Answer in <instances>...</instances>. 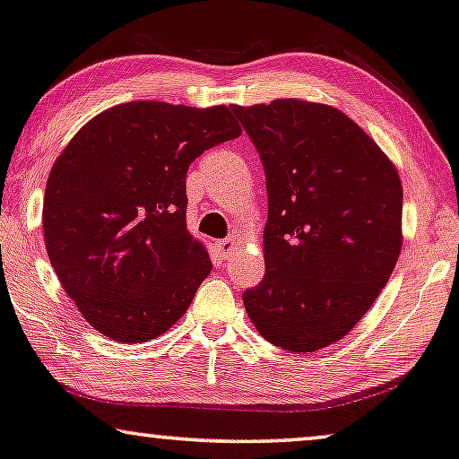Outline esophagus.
Wrapping results in <instances>:
<instances>
[{
	"label": "esophagus",
	"mask_w": 459,
	"mask_h": 459,
	"mask_svg": "<svg viewBox=\"0 0 459 459\" xmlns=\"http://www.w3.org/2000/svg\"><path fill=\"white\" fill-rule=\"evenodd\" d=\"M216 249L222 258L233 256L235 249H237V237H226V239L216 241Z\"/></svg>",
	"instance_id": "1"
}]
</instances>
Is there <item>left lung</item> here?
Wrapping results in <instances>:
<instances>
[{
	"mask_svg": "<svg viewBox=\"0 0 459 459\" xmlns=\"http://www.w3.org/2000/svg\"><path fill=\"white\" fill-rule=\"evenodd\" d=\"M264 165V277L243 305L294 353L336 343L367 316L403 247V184L368 133L333 106H230Z\"/></svg>",
	"mask_w": 459,
	"mask_h": 459,
	"instance_id": "8db88e82",
	"label": "left lung"
}]
</instances>
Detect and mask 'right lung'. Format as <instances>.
<instances>
[{
	"label": "right lung",
	"instance_id": "right-lung-1",
	"mask_svg": "<svg viewBox=\"0 0 459 459\" xmlns=\"http://www.w3.org/2000/svg\"><path fill=\"white\" fill-rule=\"evenodd\" d=\"M241 135L230 108L129 101L97 114L52 165L44 241L84 320L118 343L169 330L212 273L186 229V171Z\"/></svg>",
	"mask_w": 459,
	"mask_h": 459
}]
</instances>
